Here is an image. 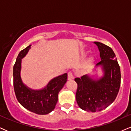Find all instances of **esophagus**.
<instances>
[{
	"label": "esophagus",
	"instance_id": "obj_1",
	"mask_svg": "<svg viewBox=\"0 0 131 131\" xmlns=\"http://www.w3.org/2000/svg\"><path fill=\"white\" fill-rule=\"evenodd\" d=\"M74 79V76L73 75H72V73L71 72H68V79L70 80H72Z\"/></svg>",
	"mask_w": 131,
	"mask_h": 131
}]
</instances>
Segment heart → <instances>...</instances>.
<instances>
[{
  "label": "heart",
  "instance_id": "b5f03b06",
  "mask_svg": "<svg viewBox=\"0 0 131 131\" xmlns=\"http://www.w3.org/2000/svg\"><path fill=\"white\" fill-rule=\"evenodd\" d=\"M93 61V57L92 56H90L89 57V58H88L87 60H86V61H85V64L86 65H90L91 63V62Z\"/></svg>",
  "mask_w": 131,
  "mask_h": 131
}]
</instances>
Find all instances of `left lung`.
I'll list each match as a JSON object with an SVG mask.
<instances>
[{
  "mask_svg": "<svg viewBox=\"0 0 131 131\" xmlns=\"http://www.w3.org/2000/svg\"><path fill=\"white\" fill-rule=\"evenodd\" d=\"M98 48L101 61L95 67H101L103 75L93 79L89 74L77 78L75 98L79 107L87 112H95L107 107L115 100L121 83L120 68L115 54L108 46L94 42Z\"/></svg>",
  "mask_w": 131,
  "mask_h": 131,
  "instance_id": "1",
  "label": "left lung"
}]
</instances>
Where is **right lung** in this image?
I'll list each match as a JSON object with an SVG mask.
<instances>
[{
	"instance_id": "obj_1",
	"label": "right lung",
	"mask_w": 131,
	"mask_h": 131,
	"mask_svg": "<svg viewBox=\"0 0 131 131\" xmlns=\"http://www.w3.org/2000/svg\"><path fill=\"white\" fill-rule=\"evenodd\" d=\"M31 46L22 50L16 58L13 67L14 90L17 100L24 107L37 114L46 115L56 107L59 93L67 82L68 74L64 73L53 78L40 90H33L26 85L20 77L21 62Z\"/></svg>"
}]
</instances>
